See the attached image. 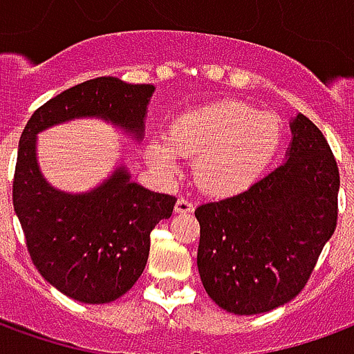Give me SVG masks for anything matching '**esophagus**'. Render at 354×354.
I'll return each mask as SVG.
<instances>
[{
  "mask_svg": "<svg viewBox=\"0 0 354 354\" xmlns=\"http://www.w3.org/2000/svg\"><path fill=\"white\" fill-rule=\"evenodd\" d=\"M193 210H195L193 201L185 199V197H180L176 201V212H180V214H187V212H193Z\"/></svg>",
  "mask_w": 354,
  "mask_h": 354,
  "instance_id": "34e87169",
  "label": "esophagus"
}]
</instances>
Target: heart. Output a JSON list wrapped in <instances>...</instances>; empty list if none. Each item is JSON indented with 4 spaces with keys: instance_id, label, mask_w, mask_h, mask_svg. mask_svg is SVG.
Segmentation results:
<instances>
[{
    "instance_id": "obj_1",
    "label": "heart",
    "mask_w": 354,
    "mask_h": 354,
    "mask_svg": "<svg viewBox=\"0 0 354 354\" xmlns=\"http://www.w3.org/2000/svg\"><path fill=\"white\" fill-rule=\"evenodd\" d=\"M281 119L241 100H222L178 115L165 140H151L146 155L162 170L176 169L178 155L195 157L201 189L230 195L254 184L279 151Z\"/></svg>"
}]
</instances>
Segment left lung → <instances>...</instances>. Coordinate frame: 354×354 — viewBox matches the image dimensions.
Wrapping results in <instances>:
<instances>
[{
	"label": "left lung",
	"mask_w": 354,
	"mask_h": 354,
	"mask_svg": "<svg viewBox=\"0 0 354 354\" xmlns=\"http://www.w3.org/2000/svg\"><path fill=\"white\" fill-rule=\"evenodd\" d=\"M288 161L248 189L195 210L207 294L235 315L271 311L304 290L337 225L339 169L309 117L292 123Z\"/></svg>",
	"instance_id": "8db88e82"
}]
</instances>
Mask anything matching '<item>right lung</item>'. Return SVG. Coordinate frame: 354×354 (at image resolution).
Masks as SVG:
<instances>
[{
    "label": "right lung",
    "mask_w": 354,
    "mask_h": 354,
    "mask_svg": "<svg viewBox=\"0 0 354 354\" xmlns=\"http://www.w3.org/2000/svg\"><path fill=\"white\" fill-rule=\"evenodd\" d=\"M153 91L117 77L88 80L39 106L20 136L12 205L28 254L45 281L83 304H109L134 286L146 267L149 235L172 216L176 197L134 184L124 169L85 195L57 192L35 161V134L73 117L98 115L140 138Z\"/></svg>",
    "instance_id": "add662e5"
}]
</instances>
